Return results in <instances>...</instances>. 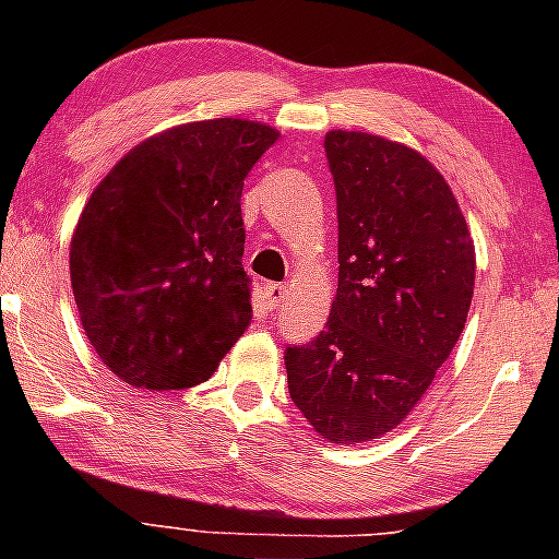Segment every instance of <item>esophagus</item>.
<instances>
[{"mask_svg": "<svg viewBox=\"0 0 559 559\" xmlns=\"http://www.w3.org/2000/svg\"><path fill=\"white\" fill-rule=\"evenodd\" d=\"M282 297H285V285H266L264 287V300L270 310L277 308V305L282 302Z\"/></svg>", "mask_w": 559, "mask_h": 559, "instance_id": "esophagus-1", "label": "esophagus"}]
</instances>
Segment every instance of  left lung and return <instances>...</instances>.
<instances>
[{"label": "left lung", "mask_w": 559, "mask_h": 559, "mask_svg": "<svg viewBox=\"0 0 559 559\" xmlns=\"http://www.w3.org/2000/svg\"><path fill=\"white\" fill-rule=\"evenodd\" d=\"M338 203V289L325 331L287 348L289 396L328 442L384 438L461 338L476 249L430 159L369 132L325 134Z\"/></svg>", "instance_id": "left-lung-1"}]
</instances>
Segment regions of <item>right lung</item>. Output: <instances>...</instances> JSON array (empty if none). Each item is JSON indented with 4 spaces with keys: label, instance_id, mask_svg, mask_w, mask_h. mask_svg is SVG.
Masks as SVG:
<instances>
[{
    "label": "right lung",
    "instance_id": "add662e5",
    "mask_svg": "<svg viewBox=\"0 0 559 559\" xmlns=\"http://www.w3.org/2000/svg\"><path fill=\"white\" fill-rule=\"evenodd\" d=\"M262 121H190L136 144L98 182L71 239L88 343L134 389L211 379L251 323L241 188L277 142Z\"/></svg>",
    "mask_w": 559,
    "mask_h": 559
}]
</instances>
